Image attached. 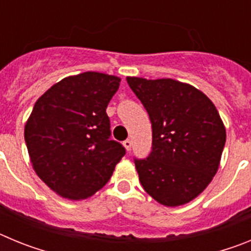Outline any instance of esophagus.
Here are the masks:
<instances>
[{"mask_svg": "<svg viewBox=\"0 0 251 251\" xmlns=\"http://www.w3.org/2000/svg\"><path fill=\"white\" fill-rule=\"evenodd\" d=\"M123 146H124V147H126V150H127L128 152H129L130 148H132V142H130V139H126V141L123 142Z\"/></svg>", "mask_w": 251, "mask_h": 251, "instance_id": "1", "label": "esophagus"}]
</instances>
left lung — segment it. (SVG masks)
<instances>
[{"instance_id":"8db88e82","label":"left lung","mask_w":251,"mask_h":251,"mask_svg":"<svg viewBox=\"0 0 251 251\" xmlns=\"http://www.w3.org/2000/svg\"><path fill=\"white\" fill-rule=\"evenodd\" d=\"M152 123V152L134 159L145 191L161 205H185L211 182L226 130L216 106L201 90L174 79L128 76Z\"/></svg>"}]
</instances>
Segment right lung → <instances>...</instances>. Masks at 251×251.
Instances as JSON below:
<instances>
[{"instance_id": "1", "label": "right lung", "mask_w": 251, "mask_h": 251, "mask_svg": "<svg viewBox=\"0 0 251 251\" xmlns=\"http://www.w3.org/2000/svg\"><path fill=\"white\" fill-rule=\"evenodd\" d=\"M121 77L86 72L52 85L35 103L25 126L28 156L37 176L69 200L99 191L126 154L110 139L106 106Z\"/></svg>"}]
</instances>
